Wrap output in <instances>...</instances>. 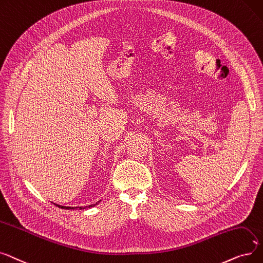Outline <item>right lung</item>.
<instances>
[{"label": "right lung", "mask_w": 263, "mask_h": 263, "mask_svg": "<svg viewBox=\"0 0 263 263\" xmlns=\"http://www.w3.org/2000/svg\"><path fill=\"white\" fill-rule=\"evenodd\" d=\"M99 202H101V200H99V201H97L96 203H93V204H90V205H86V206H63V205H59V204H57V206H59V208H61V209H64V210H77V209H79V210H84V209H89V208L95 206V205L98 204Z\"/></svg>", "instance_id": "add662e5"}]
</instances>
